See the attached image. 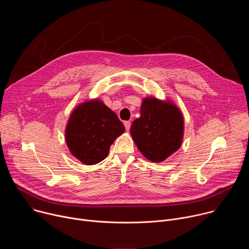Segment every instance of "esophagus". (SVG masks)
Segmentation results:
<instances>
[{"label":"esophagus","mask_w":249,"mask_h":249,"mask_svg":"<svg viewBox=\"0 0 249 249\" xmlns=\"http://www.w3.org/2000/svg\"><path fill=\"white\" fill-rule=\"evenodd\" d=\"M124 126H125V129H126L127 131H129V130H130V127H131V123H130L129 121H125V122H124Z\"/></svg>","instance_id":"esophagus-1"}]
</instances>
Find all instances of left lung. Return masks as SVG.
<instances>
[{
  "mask_svg": "<svg viewBox=\"0 0 249 249\" xmlns=\"http://www.w3.org/2000/svg\"><path fill=\"white\" fill-rule=\"evenodd\" d=\"M130 132L143 156L160 162L181 146L183 116L172 103L148 97L142 103L141 116L134 120Z\"/></svg>",
  "mask_w": 249,
  "mask_h": 249,
  "instance_id": "obj_1",
  "label": "left lung"
}]
</instances>
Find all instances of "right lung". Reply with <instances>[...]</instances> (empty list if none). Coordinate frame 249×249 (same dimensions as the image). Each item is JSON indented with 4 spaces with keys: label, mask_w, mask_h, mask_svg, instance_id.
<instances>
[{
    "label": "right lung",
    "mask_w": 249,
    "mask_h": 249,
    "mask_svg": "<svg viewBox=\"0 0 249 249\" xmlns=\"http://www.w3.org/2000/svg\"><path fill=\"white\" fill-rule=\"evenodd\" d=\"M125 127L117 115L99 100L87 101L73 111L66 128L67 145L85 164H95L108 155Z\"/></svg>",
    "instance_id": "right-lung-1"
}]
</instances>
